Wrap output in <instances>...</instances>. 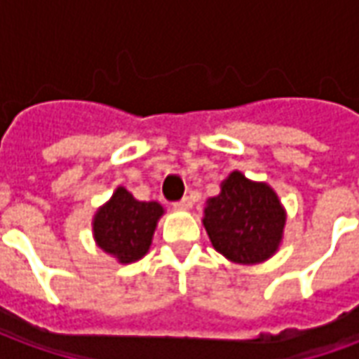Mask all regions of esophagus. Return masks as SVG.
Segmentation results:
<instances>
[{"label":"esophagus","instance_id":"1","mask_svg":"<svg viewBox=\"0 0 359 359\" xmlns=\"http://www.w3.org/2000/svg\"><path fill=\"white\" fill-rule=\"evenodd\" d=\"M175 208H179V210H190V208H192V200H190L188 196H184L182 200H179V202L175 203Z\"/></svg>","mask_w":359,"mask_h":359}]
</instances>
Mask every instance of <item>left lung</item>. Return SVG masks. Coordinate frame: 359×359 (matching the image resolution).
I'll list each match as a JSON object with an SVG mask.
<instances>
[{
	"label": "left lung",
	"instance_id": "left-lung-1",
	"mask_svg": "<svg viewBox=\"0 0 359 359\" xmlns=\"http://www.w3.org/2000/svg\"><path fill=\"white\" fill-rule=\"evenodd\" d=\"M203 225L219 254L236 264H257L278 248L285 211L267 184L234 171L208 203Z\"/></svg>",
	"mask_w": 359,
	"mask_h": 359
}]
</instances>
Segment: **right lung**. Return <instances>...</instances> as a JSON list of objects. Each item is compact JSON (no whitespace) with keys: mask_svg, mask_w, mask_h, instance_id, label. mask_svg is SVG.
<instances>
[{"mask_svg":"<svg viewBox=\"0 0 359 359\" xmlns=\"http://www.w3.org/2000/svg\"><path fill=\"white\" fill-rule=\"evenodd\" d=\"M163 208L157 202H138L125 188H117L109 202L95 213L94 236L97 246L130 264L146 256Z\"/></svg>","mask_w":359,"mask_h":359,"instance_id":"right-lung-1","label":"right lung"}]
</instances>
